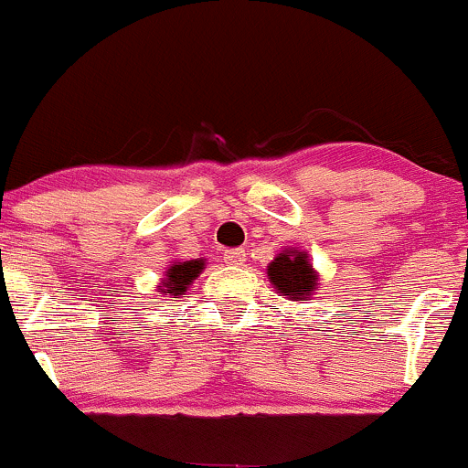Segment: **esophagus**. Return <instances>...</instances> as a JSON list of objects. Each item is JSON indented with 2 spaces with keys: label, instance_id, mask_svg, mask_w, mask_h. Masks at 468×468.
Segmentation results:
<instances>
[{
  "label": "esophagus",
  "instance_id": "34e87169",
  "mask_svg": "<svg viewBox=\"0 0 468 468\" xmlns=\"http://www.w3.org/2000/svg\"><path fill=\"white\" fill-rule=\"evenodd\" d=\"M224 261H227L229 266H244V261H246V250H244V249L227 250V252H224Z\"/></svg>",
  "mask_w": 468,
  "mask_h": 468
}]
</instances>
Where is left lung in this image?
<instances>
[{
  "label": "left lung",
  "instance_id": "obj_1",
  "mask_svg": "<svg viewBox=\"0 0 468 468\" xmlns=\"http://www.w3.org/2000/svg\"><path fill=\"white\" fill-rule=\"evenodd\" d=\"M268 282L277 290L279 297L288 302L305 303L319 290V272L314 271L308 252L283 249L266 268Z\"/></svg>",
  "mask_w": 468,
  "mask_h": 468
}]
</instances>
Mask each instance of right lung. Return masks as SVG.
<instances>
[{"label": "right lung", "instance_id": "add662e5", "mask_svg": "<svg viewBox=\"0 0 468 468\" xmlns=\"http://www.w3.org/2000/svg\"><path fill=\"white\" fill-rule=\"evenodd\" d=\"M204 266H207V261H204L202 257H197V260H186V261H180V260L169 261V266L165 268V275L158 282L155 290H158L163 297L180 299V294H185L186 290L191 288V283L202 275Z\"/></svg>", "mask_w": 468, "mask_h": 468}]
</instances>
